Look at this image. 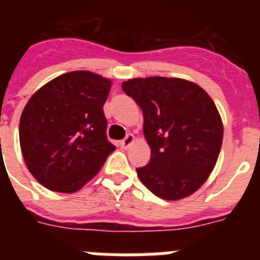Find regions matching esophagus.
<instances>
[{"label": "esophagus", "mask_w": 260, "mask_h": 260, "mask_svg": "<svg viewBox=\"0 0 260 260\" xmlns=\"http://www.w3.org/2000/svg\"><path fill=\"white\" fill-rule=\"evenodd\" d=\"M135 142V137L133 134H128L127 137L125 138V139H123V141H121V147H122V148H128V147L132 146L133 143H134Z\"/></svg>", "instance_id": "obj_1"}]
</instances>
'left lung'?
<instances>
[{"label": "left lung", "mask_w": 260, "mask_h": 260, "mask_svg": "<svg viewBox=\"0 0 260 260\" xmlns=\"http://www.w3.org/2000/svg\"><path fill=\"white\" fill-rule=\"evenodd\" d=\"M143 110L151 160L137 173L165 201L194 194L213 171L221 150L222 121L215 103L194 82L181 78H134L122 83Z\"/></svg>", "instance_id": "8db88e82"}]
</instances>
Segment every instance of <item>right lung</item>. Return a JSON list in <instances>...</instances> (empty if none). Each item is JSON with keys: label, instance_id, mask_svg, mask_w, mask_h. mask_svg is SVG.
<instances>
[{"label": "right lung", "instance_id": "obj_1", "mask_svg": "<svg viewBox=\"0 0 260 260\" xmlns=\"http://www.w3.org/2000/svg\"><path fill=\"white\" fill-rule=\"evenodd\" d=\"M112 80L87 70L54 78L29 98L19 121L20 150L39 183L71 194L91 181L116 150L103 105Z\"/></svg>", "mask_w": 260, "mask_h": 260}]
</instances>
